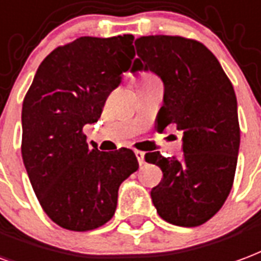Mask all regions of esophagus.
Wrapping results in <instances>:
<instances>
[{"instance_id": "obj_1", "label": "esophagus", "mask_w": 261, "mask_h": 261, "mask_svg": "<svg viewBox=\"0 0 261 261\" xmlns=\"http://www.w3.org/2000/svg\"><path fill=\"white\" fill-rule=\"evenodd\" d=\"M134 153H136L137 159H138V163H140L141 166L145 165V153L142 152V150H134Z\"/></svg>"}]
</instances>
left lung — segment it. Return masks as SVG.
I'll return each mask as SVG.
<instances>
[{
    "instance_id": "8db88e82",
    "label": "left lung",
    "mask_w": 261,
    "mask_h": 261,
    "mask_svg": "<svg viewBox=\"0 0 261 261\" xmlns=\"http://www.w3.org/2000/svg\"><path fill=\"white\" fill-rule=\"evenodd\" d=\"M134 44L131 71H153L165 86L158 131L173 124L182 133L181 159L160 152L145 155L163 173L150 198L167 223L198 227L221 209L232 188L241 141L233 87L202 42L145 36Z\"/></svg>"
}]
</instances>
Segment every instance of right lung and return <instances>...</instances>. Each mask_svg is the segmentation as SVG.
<instances>
[{
    "label": "right lung",
    "instance_id": "add662e5",
    "mask_svg": "<svg viewBox=\"0 0 261 261\" xmlns=\"http://www.w3.org/2000/svg\"><path fill=\"white\" fill-rule=\"evenodd\" d=\"M133 38L80 37L55 48L24 96L23 163L41 207L62 228L90 231L108 223L119 187L138 170L133 150L101 152L83 133L130 69Z\"/></svg>",
    "mask_w": 261,
    "mask_h": 261
}]
</instances>
